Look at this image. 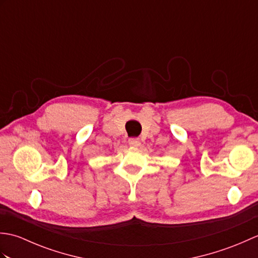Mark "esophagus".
I'll list each match as a JSON object with an SVG mask.
<instances>
[{
  "instance_id": "34e87169",
  "label": "esophagus",
  "mask_w": 258,
  "mask_h": 258,
  "mask_svg": "<svg viewBox=\"0 0 258 258\" xmlns=\"http://www.w3.org/2000/svg\"><path fill=\"white\" fill-rule=\"evenodd\" d=\"M128 144L132 146V147H138V146H140L141 142H140L139 139H130L128 140Z\"/></svg>"
}]
</instances>
